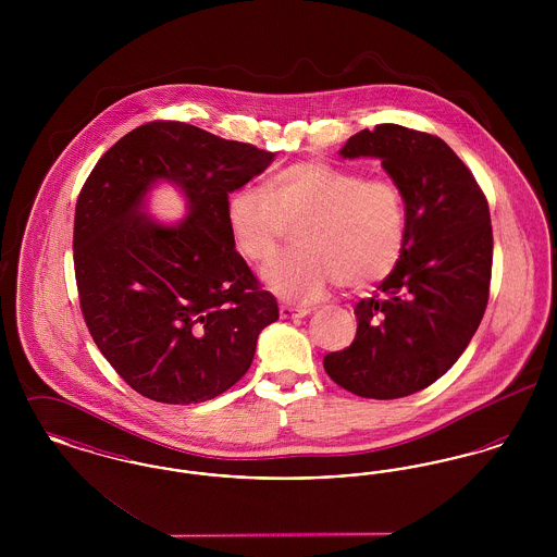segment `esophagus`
Wrapping results in <instances>:
<instances>
[{
	"label": "esophagus",
	"instance_id": "34e87169",
	"mask_svg": "<svg viewBox=\"0 0 557 557\" xmlns=\"http://www.w3.org/2000/svg\"><path fill=\"white\" fill-rule=\"evenodd\" d=\"M307 313H309L307 307H290V305L280 307V318L282 319L305 318Z\"/></svg>",
	"mask_w": 557,
	"mask_h": 557
}]
</instances>
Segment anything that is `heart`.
I'll use <instances>...</instances> for the list:
<instances>
[{
  "label": "heart",
  "instance_id": "1",
  "mask_svg": "<svg viewBox=\"0 0 557 557\" xmlns=\"http://www.w3.org/2000/svg\"><path fill=\"white\" fill-rule=\"evenodd\" d=\"M227 225L239 252L267 263L288 236L298 252L265 267L267 288L290 302H311L334 282L368 288L386 280L407 244V207L386 177L327 162H296L265 189L246 186L227 200Z\"/></svg>",
  "mask_w": 557,
  "mask_h": 557
}]
</instances>
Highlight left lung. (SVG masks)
Segmentation results:
<instances>
[{"mask_svg": "<svg viewBox=\"0 0 557 557\" xmlns=\"http://www.w3.org/2000/svg\"><path fill=\"white\" fill-rule=\"evenodd\" d=\"M343 159L382 160L407 207V244L395 271L355 307L357 336L323 357L348 393L400 398L453 368L488 302L493 230L470 169L430 133L375 125L348 137Z\"/></svg>", "mask_w": 557, "mask_h": 557, "instance_id": "left-lung-1", "label": "left lung"}]
</instances>
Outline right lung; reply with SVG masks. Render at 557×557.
<instances>
[{
    "instance_id": "right-lung-1",
    "label": "right lung",
    "mask_w": 557,
    "mask_h": 557,
    "mask_svg": "<svg viewBox=\"0 0 557 557\" xmlns=\"http://www.w3.org/2000/svg\"><path fill=\"white\" fill-rule=\"evenodd\" d=\"M273 159L187 123L154 121L121 137L87 177L73 238L81 311L108 363L139 395L171 405L219 397L280 318L227 225L230 194ZM159 183L185 194L182 222L147 214Z\"/></svg>"
}]
</instances>
